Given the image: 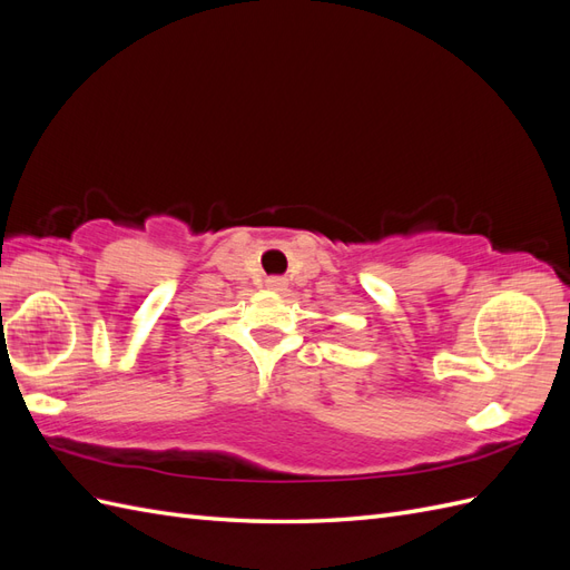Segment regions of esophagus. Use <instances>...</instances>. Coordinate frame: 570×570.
Here are the masks:
<instances>
[{
    "mask_svg": "<svg viewBox=\"0 0 570 570\" xmlns=\"http://www.w3.org/2000/svg\"><path fill=\"white\" fill-rule=\"evenodd\" d=\"M266 287L273 292H283L287 289V278H281V275H273V278H266Z\"/></svg>",
    "mask_w": 570,
    "mask_h": 570,
    "instance_id": "1",
    "label": "esophagus"
}]
</instances>
